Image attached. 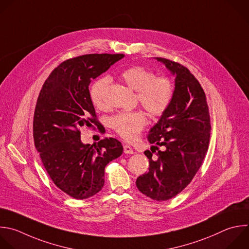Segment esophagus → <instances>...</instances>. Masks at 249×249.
Wrapping results in <instances>:
<instances>
[{
    "label": "esophagus",
    "instance_id": "34e87169",
    "mask_svg": "<svg viewBox=\"0 0 249 249\" xmlns=\"http://www.w3.org/2000/svg\"><path fill=\"white\" fill-rule=\"evenodd\" d=\"M123 148H124V153H126V154H133L134 153L133 148L129 144H124Z\"/></svg>",
    "mask_w": 249,
    "mask_h": 249
}]
</instances>
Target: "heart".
Masks as SVG:
<instances>
[{
    "label": "heart",
    "mask_w": 249,
    "mask_h": 249,
    "mask_svg": "<svg viewBox=\"0 0 249 249\" xmlns=\"http://www.w3.org/2000/svg\"><path fill=\"white\" fill-rule=\"evenodd\" d=\"M120 78L129 88L137 91L139 103L151 116L160 117L168 110L175 95V86L170 78L156 76L152 70L141 65L125 68ZM108 84V77H101L91 86V100L99 108L105 107V92ZM146 122V116L142 110L120 112L110 119L111 128L129 142L138 137Z\"/></svg>",
    "instance_id": "b5f03b06"
}]
</instances>
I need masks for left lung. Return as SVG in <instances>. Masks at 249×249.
<instances>
[{"label": "left lung", "mask_w": 249, "mask_h": 249, "mask_svg": "<svg viewBox=\"0 0 249 249\" xmlns=\"http://www.w3.org/2000/svg\"><path fill=\"white\" fill-rule=\"evenodd\" d=\"M175 76L171 106L150 129L151 151L144 154L149 171L138 177L139 191L151 199L167 200L180 194L200 168L210 141V116L205 93L197 79L182 64L155 57ZM162 149L153 160L158 145Z\"/></svg>", "instance_id": "1"}]
</instances>
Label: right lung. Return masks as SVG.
<instances>
[{"instance_id": "right-lung-1", "label": "right lung", "mask_w": 249, "mask_h": 249, "mask_svg": "<svg viewBox=\"0 0 249 249\" xmlns=\"http://www.w3.org/2000/svg\"><path fill=\"white\" fill-rule=\"evenodd\" d=\"M124 57L123 53H92L61 62L45 81L33 119L35 147L54 185L75 199L98 194L105 168L123 152L119 141L106 138L83 143L80 128L100 125L89 85Z\"/></svg>"}]
</instances>
